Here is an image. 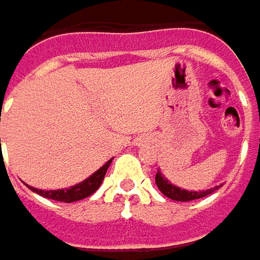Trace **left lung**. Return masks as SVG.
<instances>
[{
  "label": "left lung",
  "mask_w": 260,
  "mask_h": 260,
  "mask_svg": "<svg viewBox=\"0 0 260 260\" xmlns=\"http://www.w3.org/2000/svg\"><path fill=\"white\" fill-rule=\"evenodd\" d=\"M155 181L156 185H157V188L162 191V194L166 195V197L171 198V200H175V201H192V200H198V198H203V197L210 195L211 192H214L215 189L220 188V186H215V188L207 189V191H200V192H197V191L181 189V188L175 186V185H172L171 182H168L166 178H164L159 171H157V174H156Z\"/></svg>",
  "instance_id": "1"
}]
</instances>
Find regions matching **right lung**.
Here are the masks:
<instances>
[{
	"instance_id": "add662e5",
	"label": "right lung",
	"mask_w": 260,
	"mask_h": 260,
	"mask_svg": "<svg viewBox=\"0 0 260 260\" xmlns=\"http://www.w3.org/2000/svg\"><path fill=\"white\" fill-rule=\"evenodd\" d=\"M111 164V160H108L103 168H100L96 172L91 175L89 178H86L84 182H79L75 186L66 188V189H56V191H43V189H37L30 186V189L36 192V194L42 195L49 200H55V201H60V203H74V201H79L82 198H86L91 194H94L95 191L100 188V185L104 179L105 172L108 169V166Z\"/></svg>"
}]
</instances>
